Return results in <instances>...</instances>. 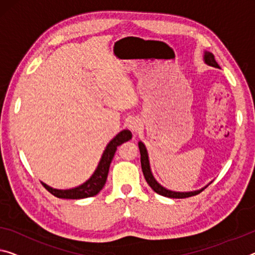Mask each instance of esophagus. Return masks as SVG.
<instances>
[{"label":"esophagus","mask_w":255,"mask_h":255,"mask_svg":"<svg viewBox=\"0 0 255 255\" xmlns=\"http://www.w3.org/2000/svg\"><path fill=\"white\" fill-rule=\"evenodd\" d=\"M128 128H130L132 131H138L141 128V122L139 120H135V119L131 120L130 122H128Z\"/></svg>","instance_id":"esophagus-1"}]
</instances>
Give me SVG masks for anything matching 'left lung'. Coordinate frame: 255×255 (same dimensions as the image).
Instances as JSON below:
<instances>
[{"label":"left lung","mask_w":255,"mask_h":255,"mask_svg":"<svg viewBox=\"0 0 255 255\" xmlns=\"http://www.w3.org/2000/svg\"><path fill=\"white\" fill-rule=\"evenodd\" d=\"M204 58H205V62L207 65L212 66V67H219L218 62L215 61V58L212 53L206 52ZM139 149H140V155H141V157H140L141 168H142V173L144 175V179H146L147 183L150 186V188L155 191V193H157L162 196H165V197H170V198H186V197H191V196L198 195L201 191L204 190V189H202V190H197V191H190V193H175V191H171V190L165 189V188L160 186L159 183H157V181H156L154 177H152V174L150 172V167H149V160H148L146 147H144V144L142 142H139Z\"/></svg>","instance_id":"1"}]
</instances>
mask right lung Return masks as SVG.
Listing matches in <instances>:
<instances>
[{
    "instance_id": "add662e5",
    "label": "right lung",
    "mask_w": 255,
    "mask_h": 255,
    "mask_svg": "<svg viewBox=\"0 0 255 255\" xmlns=\"http://www.w3.org/2000/svg\"><path fill=\"white\" fill-rule=\"evenodd\" d=\"M131 138H132V133L128 130H123L122 132H120L119 134H117L115 138L108 143V146L106 147V149L103 154V157H101L99 165H98L95 173H93L92 177L82 186L73 188V189L58 190L46 186L45 183L43 182L42 185L44 186V188L49 191V193H51L53 196H56L58 198L80 199V198L92 197V196H95L99 193L105 186L106 180H107L108 171H109V165H111L112 159L114 157L117 146H120V144H122L123 142H125V141L130 140Z\"/></svg>"
}]
</instances>
